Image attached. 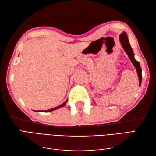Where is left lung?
<instances>
[{"label": "left lung", "mask_w": 156, "mask_h": 156, "mask_svg": "<svg viewBox=\"0 0 156 156\" xmlns=\"http://www.w3.org/2000/svg\"><path fill=\"white\" fill-rule=\"evenodd\" d=\"M119 41L121 44V46L123 47V48L125 50V52H126L127 55H128V57L130 59V61H131L132 64L134 65L136 69L137 74L138 76V80H139V86L140 87L141 82H142V69H141L139 62H138L134 58V53L133 52L132 47L130 46L128 37H127L126 33L123 32L119 36Z\"/></svg>", "instance_id": "1"}]
</instances>
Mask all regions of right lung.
I'll return each mask as SVG.
<instances>
[{
    "instance_id": "1",
    "label": "right lung",
    "mask_w": 156,
    "mask_h": 156,
    "mask_svg": "<svg viewBox=\"0 0 156 156\" xmlns=\"http://www.w3.org/2000/svg\"><path fill=\"white\" fill-rule=\"evenodd\" d=\"M67 100L66 101H65L64 103H63L62 104H61V105H59V106H56V107H55V108H52V109L47 110H34V111H35V112H48L53 111V110H56V109H58V108H61L63 107L64 106H66V103H67Z\"/></svg>"
}]
</instances>
